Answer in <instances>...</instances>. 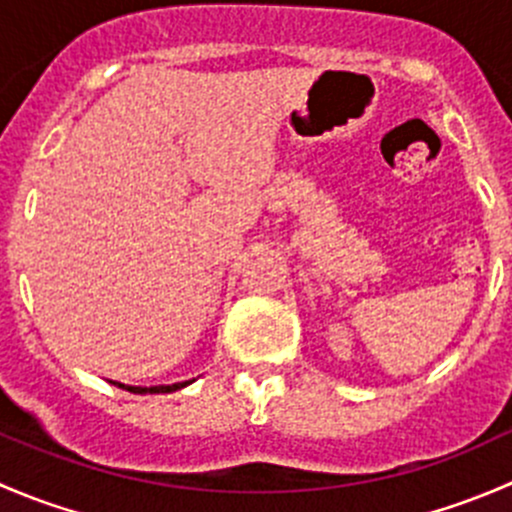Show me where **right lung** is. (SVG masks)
I'll return each mask as SVG.
<instances>
[{
	"instance_id": "1",
	"label": "right lung",
	"mask_w": 512,
	"mask_h": 512,
	"mask_svg": "<svg viewBox=\"0 0 512 512\" xmlns=\"http://www.w3.org/2000/svg\"><path fill=\"white\" fill-rule=\"evenodd\" d=\"M195 379H190V381H178V384H160V386H128V384H121V381H111L113 386H118V389H126V391H131V394H170V391H178V389H183V386H188V384H193Z\"/></svg>"
}]
</instances>
